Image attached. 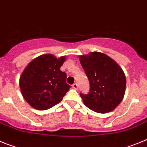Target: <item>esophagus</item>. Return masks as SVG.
<instances>
[{
  "mask_svg": "<svg viewBox=\"0 0 147 147\" xmlns=\"http://www.w3.org/2000/svg\"><path fill=\"white\" fill-rule=\"evenodd\" d=\"M78 86L77 83H74L73 85H72V88H73L74 89H78Z\"/></svg>",
  "mask_w": 147,
  "mask_h": 147,
  "instance_id": "34e87169",
  "label": "esophagus"
}]
</instances>
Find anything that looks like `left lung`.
<instances>
[{"label": "left lung", "instance_id": "8db88e82", "mask_svg": "<svg viewBox=\"0 0 147 147\" xmlns=\"http://www.w3.org/2000/svg\"><path fill=\"white\" fill-rule=\"evenodd\" d=\"M79 60L90 83L89 93L80 94L83 103L96 113L112 111L125 93L126 77L122 69L111 58L100 52L80 55Z\"/></svg>", "mask_w": 147, "mask_h": 147}]
</instances>
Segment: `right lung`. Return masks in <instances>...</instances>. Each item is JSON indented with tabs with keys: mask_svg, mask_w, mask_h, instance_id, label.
<instances>
[{
	"mask_svg": "<svg viewBox=\"0 0 147 147\" xmlns=\"http://www.w3.org/2000/svg\"><path fill=\"white\" fill-rule=\"evenodd\" d=\"M65 56L57 58L45 54L36 58L26 67L20 78L21 93L35 109H49L60 102L70 86L67 74L60 69Z\"/></svg>",
	"mask_w": 147,
	"mask_h": 147,
	"instance_id": "add662e5",
	"label": "right lung"
}]
</instances>
